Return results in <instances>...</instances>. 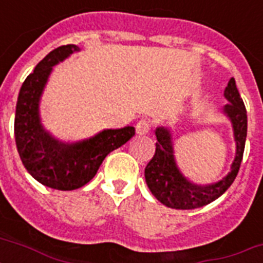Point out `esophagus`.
I'll return each instance as SVG.
<instances>
[{
	"label": "esophagus",
	"instance_id": "34e87169",
	"mask_svg": "<svg viewBox=\"0 0 263 263\" xmlns=\"http://www.w3.org/2000/svg\"><path fill=\"white\" fill-rule=\"evenodd\" d=\"M148 131H150V121L146 119L139 120L136 124V132L139 135H146V134H148Z\"/></svg>",
	"mask_w": 263,
	"mask_h": 263
}]
</instances>
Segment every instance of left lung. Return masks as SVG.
<instances>
[{
    "label": "left lung",
    "mask_w": 263,
    "mask_h": 263,
    "mask_svg": "<svg viewBox=\"0 0 263 263\" xmlns=\"http://www.w3.org/2000/svg\"><path fill=\"white\" fill-rule=\"evenodd\" d=\"M224 97L229 103L222 107V115L232 124L236 152L231 171L216 183L200 185L185 177L176 162L172 127L156 128V154L144 169V177L153 195L165 206L179 210L202 208L220 198L236 179L247 138V110L233 78L225 88Z\"/></svg>",
    "instance_id": "left-lung-1"
}]
</instances>
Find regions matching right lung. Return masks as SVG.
Segmentation results:
<instances>
[{
	"mask_svg": "<svg viewBox=\"0 0 263 263\" xmlns=\"http://www.w3.org/2000/svg\"><path fill=\"white\" fill-rule=\"evenodd\" d=\"M80 47L64 45L51 50L24 80L16 103L14 139L24 168L46 187L71 191L83 187L98 172L105 157L135 135V128L102 129L78 142H63L43 127L41 98L53 67Z\"/></svg>",
	"mask_w": 263,
	"mask_h": 263,
	"instance_id": "obj_1",
	"label": "right lung"
}]
</instances>
